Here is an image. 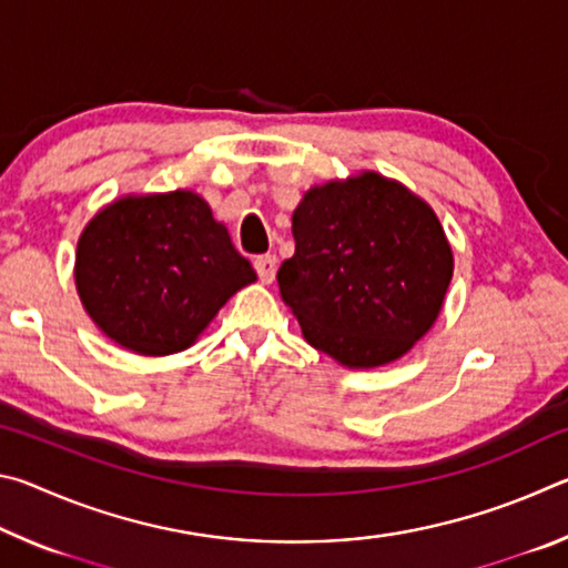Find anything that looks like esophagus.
Instances as JSON below:
<instances>
[{
	"instance_id": "1",
	"label": "esophagus",
	"mask_w": 568,
	"mask_h": 568,
	"mask_svg": "<svg viewBox=\"0 0 568 568\" xmlns=\"http://www.w3.org/2000/svg\"><path fill=\"white\" fill-rule=\"evenodd\" d=\"M253 265H255L257 277H261L263 283H273L275 281V271H277L275 255H257L255 261H253Z\"/></svg>"
}]
</instances>
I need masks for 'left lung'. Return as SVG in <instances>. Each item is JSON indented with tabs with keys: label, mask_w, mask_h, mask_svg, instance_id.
<instances>
[{
	"label": "left lung",
	"mask_w": 568,
	"mask_h": 568,
	"mask_svg": "<svg viewBox=\"0 0 568 568\" xmlns=\"http://www.w3.org/2000/svg\"><path fill=\"white\" fill-rule=\"evenodd\" d=\"M277 271L305 341L348 368L410 351L444 305L454 255L423 200L376 172L313 187Z\"/></svg>",
	"instance_id": "left-lung-1"
}]
</instances>
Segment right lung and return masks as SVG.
<instances>
[{
  "label": "right lung",
  "instance_id": "right-lung-1",
  "mask_svg": "<svg viewBox=\"0 0 568 568\" xmlns=\"http://www.w3.org/2000/svg\"><path fill=\"white\" fill-rule=\"evenodd\" d=\"M77 291L114 343L142 355L185 351L240 287L255 281L203 197H124L84 227Z\"/></svg>",
  "mask_w": 568,
  "mask_h": 568
}]
</instances>
